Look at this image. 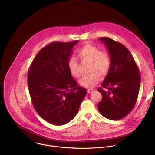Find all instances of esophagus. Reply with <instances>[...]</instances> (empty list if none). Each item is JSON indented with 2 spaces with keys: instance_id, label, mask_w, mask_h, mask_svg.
<instances>
[{
  "instance_id": "esophagus-1",
  "label": "esophagus",
  "mask_w": 155,
  "mask_h": 155,
  "mask_svg": "<svg viewBox=\"0 0 155 155\" xmlns=\"http://www.w3.org/2000/svg\"><path fill=\"white\" fill-rule=\"evenodd\" d=\"M94 91V89H87V92L88 94H91L92 93H93Z\"/></svg>"
}]
</instances>
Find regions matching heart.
I'll return each instance as SVG.
<instances>
[{"mask_svg": "<svg viewBox=\"0 0 155 155\" xmlns=\"http://www.w3.org/2000/svg\"><path fill=\"white\" fill-rule=\"evenodd\" d=\"M78 56L81 59L92 62L91 71H95L83 75L79 80V84L85 87H92L100 80L99 74L103 77L107 75L111 67V59L107 54L104 53L101 49L91 44H86L82 47L78 51ZM68 65L72 76L78 78L81 75L78 62L75 58L71 57L68 61Z\"/></svg>", "mask_w": 155, "mask_h": 155, "instance_id": "heart-1", "label": "heart"}]
</instances>
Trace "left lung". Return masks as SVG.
Listing matches in <instances>:
<instances>
[{
    "label": "left lung",
    "instance_id": "1",
    "mask_svg": "<svg viewBox=\"0 0 155 155\" xmlns=\"http://www.w3.org/2000/svg\"><path fill=\"white\" fill-rule=\"evenodd\" d=\"M99 39L108 51L111 67L101 84L107 90H97L102 96L97 107L105 118L118 120L128 115L135 105L140 75L133 57L122 43L108 37Z\"/></svg>",
    "mask_w": 155,
    "mask_h": 155
}]
</instances>
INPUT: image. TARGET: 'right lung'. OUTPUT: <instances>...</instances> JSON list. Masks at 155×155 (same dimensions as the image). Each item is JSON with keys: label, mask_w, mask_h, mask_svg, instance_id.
<instances>
[{"label": "right lung", "mask_w": 155, "mask_h": 155, "mask_svg": "<svg viewBox=\"0 0 155 155\" xmlns=\"http://www.w3.org/2000/svg\"><path fill=\"white\" fill-rule=\"evenodd\" d=\"M78 41L50 43L38 52L29 70L28 84L33 106L43 119L55 125L71 121L86 95L68 65Z\"/></svg>", "instance_id": "right-lung-1"}]
</instances>
